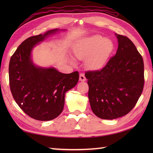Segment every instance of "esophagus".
I'll use <instances>...</instances> for the list:
<instances>
[{
  "label": "esophagus",
  "mask_w": 153,
  "mask_h": 153,
  "mask_svg": "<svg viewBox=\"0 0 153 153\" xmlns=\"http://www.w3.org/2000/svg\"><path fill=\"white\" fill-rule=\"evenodd\" d=\"M86 77H85L84 74L81 73L79 74V81L84 82V81H86Z\"/></svg>",
  "instance_id": "obj_1"
}]
</instances>
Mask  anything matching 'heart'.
Returning a JSON list of instances; mask_svg holds the SVG:
<instances>
[{"label": "heart", "mask_w": 153, "mask_h": 153, "mask_svg": "<svg viewBox=\"0 0 153 153\" xmlns=\"http://www.w3.org/2000/svg\"><path fill=\"white\" fill-rule=\"evenodd\" d=\"M113 49L112 41L100 35H95L79 44L74 55L80 60L86 59L88 67L97 69L102 67Z\"/></svg>", "instance_id": "1"}]
</instances>
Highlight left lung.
Wrapping results in <instances>:
<instances>
[{
	"instance_id": "8db88e82",
	"label": "left lung",
	"mask_w": 153,
	"mask_h": 153,
	"mask_svg": "<svg viewBox=\"0 0 153 153\" xmlns=\"http://www.w3.org/2000/svg\"><path fill=\"white\" fill-rule=\"evenodd\" d=\"M116 36L118 48L115 55L101 69L85 74L90 107L103 120H114L130 112L144 84L142 56L128 37Z\"/></svg>"
}]
</instances>
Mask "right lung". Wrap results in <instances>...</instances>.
I'll list each match as a JSON object with an SVG mask.
<instances>
[{
	"instance_id": "add662e5",
	"label": "right lung",
	"mask_w": 153,
	"mask_h": 153,
	"mask_svg": "<svg viewBox=\"0 0 153 153\" xmlns=\"http://www.w3.org/2000/svg\"><path fill=\"white\" fill-rule=\"evenodd\" d=\"M58 30H49L27 38L10 59L9 86L13 97L25 113L36 120L57 117L63 109L65 94L79 80L78 71L66 74L53 67H36L31 59L32 48Z\"/></svg>"
}]
</instances>
